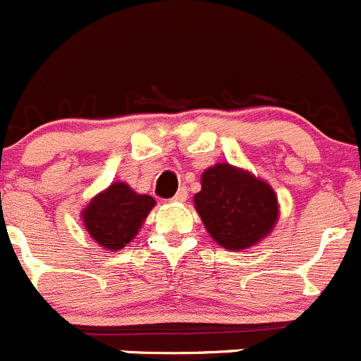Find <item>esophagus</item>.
<instances>
[{"instance_id": "1", "label": "esophagus", "mask_w": 361, "mask_h": 361, "mask_svg": "<svg viewBox=\"0 0 361 361\" xmlns=\"http://www.w3.org/2000/svg\"><path fill=\"white\" fill-rule=\"evenodd\" d=\"M187 196H188L187 188H185V187H181L180 190H178V192H176V196L173 197V201H176V203H183V201L187 200Z\"/></svg>"}]
</instances>
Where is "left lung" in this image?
<instances>
[{"mask_svg":"<svg viewBox=\"0 0 361 361\" xmlns=\"http://www.w3.org/2000/svg\"><path fill=\"white\" fill-rule=\"evenodd\" d=\"M194 207L214 241L233 252L257 245L279 219L274 188L230 164H217L201 174Z\"/></svg>","mask_w":361,"mask_h":361,"instance_id":"8db88e82","label":"left lung"}]
</instances>
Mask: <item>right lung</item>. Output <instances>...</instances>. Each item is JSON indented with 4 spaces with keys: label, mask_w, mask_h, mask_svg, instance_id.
I'll use <instances>...</instances> for the list:
<instances>
[{
    "label": "right lung",
    "mask_w": 361,
    "mask_h": 361,
    "mask_svg": "<svg viewBox=\"0 0 361 361\" xmlns=\"http://www.w3.org/2000/svg\"><path fill=\"white\" fill-rule=\"evenodd\" d=\"M154 203V197L136 194L128 183L115 181L87 203L80 217L97 245L116 252L135 239Z\"/></svg>",
    "instance_id": "1"
}]
</instances>
